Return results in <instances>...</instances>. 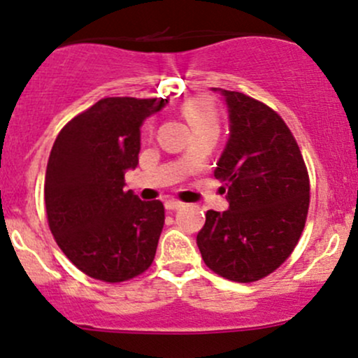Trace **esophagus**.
Masks as SVG:
<instances>
[{
  "label": "esophagus",
  "instance_id": "esophagus-1",
  "mask_svg": "<svg viewBox=\"0 0 358 358\" xmlns=\"http://www.w3.org/2000/svg\"><path fill=\"white\" fill-rule=\"evenodd\" d=\"M164 208H166L168 210H176V209L183 208V202H180V201H166V202H164Z\"/></svg>",
  "mask_w": 358,
  "mask_h": 358
}]
</instances>
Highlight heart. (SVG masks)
I'll use <instances>...</instances> for the list:
<instances>
[{"instance_id":"heart-1","label":"heart","mask_w":358,"mask_h":358,"mask_svg":"<svg viewBox=\"0 0 358 358\" xmlns=\"http://www.w3.org/2000/svg\"><path fill=\"white\" fill-rule=\"evenodd\" d=\"M185 115L189 118L190 125L195 129H204V127H217V116L213 106L204 99H194L185 106Z\"/></svg>"}]
</instances>
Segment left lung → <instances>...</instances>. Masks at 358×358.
<instances>
[{
	"instance_id": "left-lung-1",
	"label": "left lung",
	"mask_w": 358,
	"mask_h": 358,
	"mask_svg": "<svg viewBox=\"0 0 358 358\" xmlns=\"http://www.w3.org/2000/svg\"><path fill=\"white\" fill-rule=\"evenodd\" d=\"M228 110L229 135L214 169L228 210H208L197 247L209 269L250 283L280 268L299 243L308 210V175L276 111L242 92L213 89Z\"/></svg>"
}]
</instances>
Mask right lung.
Listing matches in <instances>:
<instances>
[{
    "mask_svg": "<svg viewBox=\"0 0 358 358\" xmlns=\"http://www.w3.org/2000/svg\"><path fill=\"white\" fill-rule=\"evenodd\" d=\"M168 99L106 97L63 127L44 182L48 223L63 254L94 280L120 283L152 264L161 201L125 190L141 152V127Z\"/></svg>",
    "mask_w": 358,
    "mask_h": 358,
    "instance_id": "right-lung-1",
    "label": "right lung"
}]
</instances>
